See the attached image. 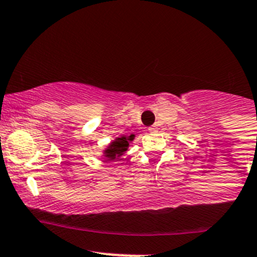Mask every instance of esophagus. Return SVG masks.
Listing matches in <instances>:
<instances>
[{
    "instance_id": "34e87169",
    "label": "esophagus",
    "mask_w": 257,
    "mask_h": 257,
    "mask_svg": "<svg viewBox=\"0 0 257 257\" xmlns=\"http://www.w3.org/2000/svg\"><path fill=\"white\" fill-rule=\"evenodd\" d=\"M149 131H150V132H155V131H156V125H151L150 128H149Z\"/></svg>"
}]
</instances>
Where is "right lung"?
<instances>
[{
    "label": "right lung",
    "mask_w": 257,
    "mask_h": 257,
    "mask_svg": "<svg viewBox=\"0 0 257 257\" xmlns=\"http://www.w3.org/2000/svg\"><path fill=\"white\" fill-rule=\"evenodd\" d=\"M135 135H123V137L115 138V139L108 145V148L103 151V156L106 157L107 160H114L115 157H119L128 150L129 143H132L134 140Z\"/></svg>",
    "instance_id": "obj_1"
}]
</instances>
